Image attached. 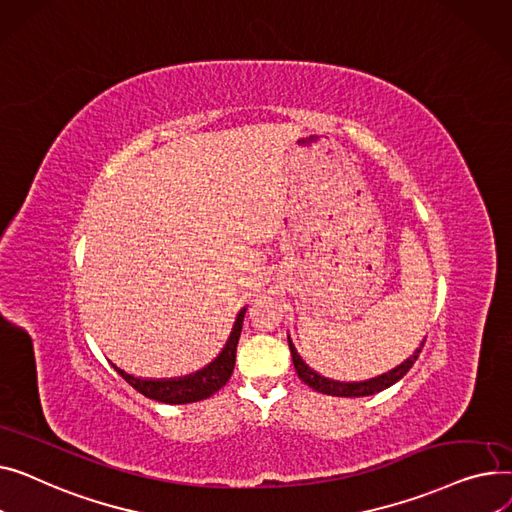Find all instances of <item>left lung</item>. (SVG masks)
<instances>
[{
    "label": "left lung",
    "mask_w": 512,
    "mask_h": 512,
    "mask_svg": "<svg viewBox=\"0 0 512 512\" xmlns=\"http://www.w3.org/2000/svg\"><path fill=\"white\" fill-rule=\"evenodd\" d=\"M424 343L426 341H422L419 349H415V353L411 357H407L405 362L401 366H397L395 370H390V372H386L382 376H376V378H370V380H364V382H339V380L324 378L318 372H314L302 357H299L291 339H289V349H291V357H293V366H295L297 376L302 378V382H306L310 388L318 390V393L333 395V397H368V395H376V393H380V390L399 382L411 370V366L417 362V357H419V353H422Z\"/></svg>",
    "instance_id": "8db88e82"
}]
</instances>
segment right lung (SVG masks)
Returning <instances> with one entry per match:
<instances>
[{
  "instance_id": "1",
  "label": "right lung",
  "mask_w": 512,
  "mask_h": 512,
  "mask_svg": "<svg viewBox=\"0 0 512 512\" xmlns=\"http://www.w3.org/2000/svg\"><path fill=\"white\" fill-rule=\"evenodd\" d=\"M244 314H246V308L237 314L235 324L231 328V335H229L223 351L215 357V362H210L206 368H202L190 376L169 378V380H148V378H136L124 370H119L115 364H111V366L128 384H132L138 393H142L148 399H155L159 403L184 405V403H196V401L208 399L210 395H215L219 388H223L233 374L235 351H237L239 335H242Z\"/></svg>"
}]
</instances>
